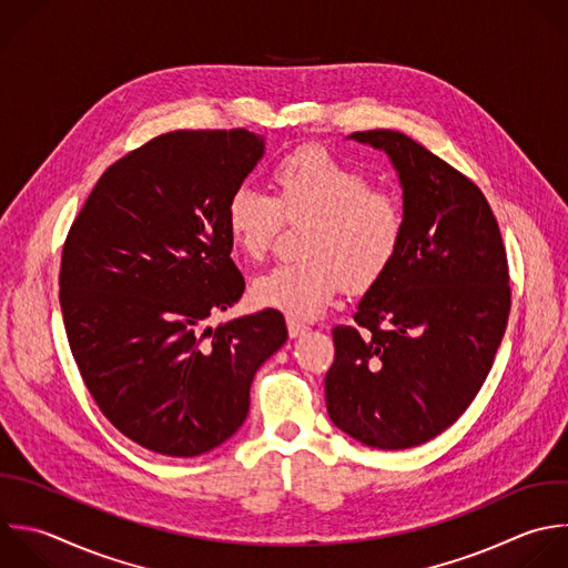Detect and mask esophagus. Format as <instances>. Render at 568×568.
Returning <instances> with one entry per match:
<instances>
[{
  "mask_svg": "<svg viewBox=\"0 0 568 568\" xmlns=\"http://www.w3.org/2000/svg\"><path fill=\"white\" fill-rule=\"evenodd\" d=\"M286 326H288V335L295 339V337H302L306 331H308V326L304 324V322H300V320H293V317H288L286 320Z\"/></svg>",
  "mask_w": 568,
  "mask_h": 568,
  "instance_id": "obj_1",
  "label": "esophagus"
}]
</instances>
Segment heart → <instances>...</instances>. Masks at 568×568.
Segmentation results:
<instances>
[{"label": "heart", "mask_w": 568, "mask_h": 568, "mask_svg": "<svg viewBox=\"0 0 568 568\" xmlns=\"http://www.w3.org/2000/svg\"><path fill=\"white\" fill-rule=\"evenodd\" d=\"M273 195L237 186L226 202V231L240 255L264 260L284 224H306L297 262L277 264L251 284V300L293 320L322 315L348 286L371 288L406 235L404 200L371 186L366 171L322 146H300L271 171Z\"/></svg>", "instance_id": "b5f03b06"}]
</instances>
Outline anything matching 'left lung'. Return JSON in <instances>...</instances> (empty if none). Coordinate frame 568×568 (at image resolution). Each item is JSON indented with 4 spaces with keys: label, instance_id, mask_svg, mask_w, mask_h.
Wrapping results in <instances>:
<instances>
[{
    "label": "left lung",
    "instance_id": "1",
    "mask_svg": "<svg viewBox=\"0 0 568 568\" xmlns=\"http://www.w3.org/2000/svg\"><path fill=\"white\" fill-rule=\"evenodd\" d=\"M404 186L406 235L366 291L351 326H335L326 408L375 448H410L446 430L479 393L510 313L506 248L475 182L399 131H357Z\"/></svg>",
    "mask_w": 568,
    "mask_h": 568
}]
</instances>
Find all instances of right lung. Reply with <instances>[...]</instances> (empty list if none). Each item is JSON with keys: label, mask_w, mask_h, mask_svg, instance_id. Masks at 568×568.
<instances>
[{"label": "right lung", "mask_w": 568, "mask_h": 568, "mask_svg": "<svg viewBox=\"0 0 568 568\" xmlns=\"http://www.w3.org/2000/svg\"><path fill=\"white\" fill-rule=\"evenodd\" d=\"M262 153L246 129L158 135L102 173L67 235L71 353L102 415L153 453L195 457L226 442L255 371L288 337L273 308L206 326L246 288L226 202Z\"/></svg>", "instance_id": "1"}]
</instances>
